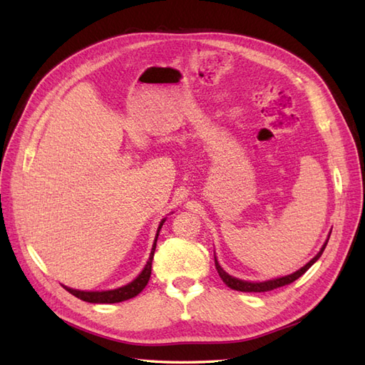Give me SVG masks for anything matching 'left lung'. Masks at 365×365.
Segmentation results:
<instances>
[{
  "mask_svg": "<svg viewBox=\"0 0 365 365\" xmlns=\"http://www.w3.org/2000/svg\"><path fill=\"white\" fill-rule=\"evenodd\" d=\"M327 242H329V239L326 240V244L323 245L322 250H319V252L317 254V256H315L311 262L306 263L302 269H298L297 272H294V274H291V275H286V277L274 279V280H268V282L251 283V282H244V280H239V279L231 277V275H228L222 268H220V264L217 263L216 257H215V267H216V269H217L219 277L222 279V282L228 286V288H231V289L240 291V292H268V291L280 288V286L291 284V283L295 282L298 277H302V275H303L309 268H311L312 264H314L319 257H322V254H323V251H324V248H326V245H327Z\"/></svg>",
  "mask_w": 365,
  "mask_h": 365,
  "instance_id": "left-lung-1",
  "label": "left lung"
}]
</instances>
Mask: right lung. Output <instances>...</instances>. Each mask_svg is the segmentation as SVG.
Instances as JSON below:
<instances>
[{
	"label": "right lung",
	"mask_w": 365,
	"mask_h": 365,
	"mask_svg": "<svg viewBox=\"0 0 365 365\" xmlns=\"http://www.w3.org/2000/svg\"><path fill=\"white\" fill-rule=\"evenodd\" d=\"M163 224H164V219L161 220V224L158 227L155 242H153V247H152V251H150V257H149V260L146 263V267H145V269L140 272V275H138L135 280H132L126 286H121V288H118V289L102 291V292H98V291H77V289L67 288V286H63V288L67 289L70 294H73L74 297L81 298V300L88 302V303H120V302L129 300V298L138 295L143 289L146 288V284H148V282L150 279L152 259H153V252H155V248H157V239H158V235H160V230H161Z\"/></svg>",
	"instance_id": "obj_1"
}]
</instances>
